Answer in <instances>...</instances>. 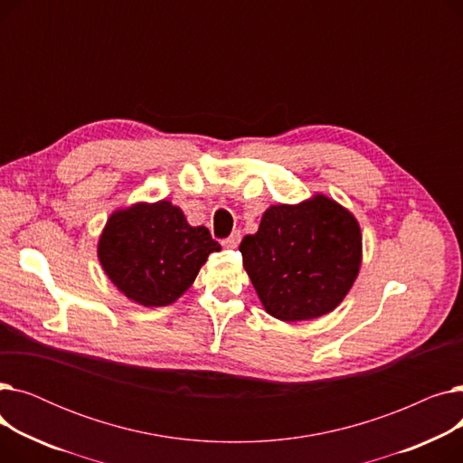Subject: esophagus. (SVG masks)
Wrapping results in <instances>:
<instances>
[{
    "mask_svg": "<svg viewBox=\"0 0 463 463\" xmlns=\"http://www.w3.org/2000/svg\"><path fill=\"white\" fill-rule=\"evenodd\" d=\"M240 240H241V232H240V231H234L229 238H225V240H223V246H225V248H229V250H234V248H238Z\"/></svg>",
    "mask_w": 463,
    "mask_h": 463,
    "instance_id": "esophagus-1",
    "label": "esophagus"
}]
</instances>
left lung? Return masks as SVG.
<instances>
[{
  "instance_id": "left-lung-1",
  "label": "left lung",
  "mask_w": 463,
  "mask_h": 463,
  "mask_svg": "<svg viewBox=\"0 0 463 463\" xmlns=\"http://www.w3.org/2000/svg\"><path fill=\"white\" fill-rule=\"evenodd\" d=\"M266 313L283 323L323 317L351 290L362 262L356 217L326 194L274 204L240 244Z\"/></svg>"
}]
</instances>
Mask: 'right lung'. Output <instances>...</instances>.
I'll list each match as a JSON object with an SVG mask.
<instances>
[{"mask_svg": "<svg viewBox=\"0 0 463 463\" xmlns=\"http://www.w3.org/2000/svg\"><path fill=\"white\" fill-rule=\"evenodd\" d=\"M219 250L206 227H191L178 206L157 201L112 212L97 257L121 295L144 307H161L176 302Z\"/></svg>", "mask_w": 463, "mask_h": 463, "instance_id": "add662e5", "label": "right lung"}]
</instances>
